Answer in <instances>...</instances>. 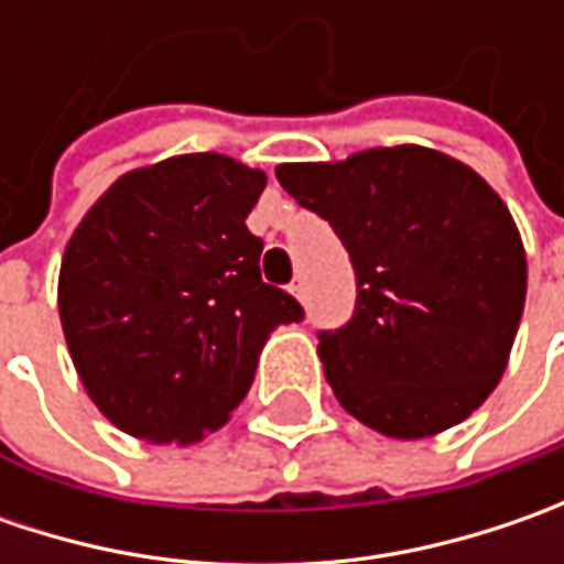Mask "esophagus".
<instances>
[{"mask_svg": "<svg viewBox=\"0 0 564 564\" xmlns=\"http://www.w3.org/2000/svg\"><path fill=\"white\" fill-rule=\"evenodd\" d=\"M304 292H307V289H304V279H294L292 282L294 297H297V301H304Z\"/></svg>", "mask_w": 564, "mask_h": 564, "instance_id": "esophagus-1", "label": "esophagus"}]
</instances>
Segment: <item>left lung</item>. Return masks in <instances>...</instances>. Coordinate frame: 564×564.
Instances as JSON below:
<instances>
[{"label":"left lung","instance_id":"left-lung-1","mask_svg":"<svg viewBox=\"0 0 564 564\" xmlns=\"http://www.w3.org/2000/svg\"><path fill=\"white\" fill-rule=\"evenodd\" d=\"M275 178L336 228L355 267V314L316 348L341 408L392 440L470 417L506 373L528 294L502 197L417 143L285 163Z\"/></svg>","mask_w":564,"mask_h":564}]
</instances>
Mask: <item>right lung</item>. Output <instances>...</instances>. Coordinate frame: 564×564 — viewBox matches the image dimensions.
<instances>
[{
  "label": "right lung",
  "instance_id": "right-lung-1",
  "mask_svg": "<svg viewBox=\"0 0 564 564\" xmlns=\"http://www.w3.org/2000/svg\"><path fill=\"white\" fill-rule=\"evenodd\" d=\"M267 175L187 153L121 175L75 228L58 316L99 411L147 443H197L248 395L267 338L301 323L292 294L260 279L245 219Z\"/></svg>",
  "mask_w": 564,
  "mask_h": 564
}]
</instances>
